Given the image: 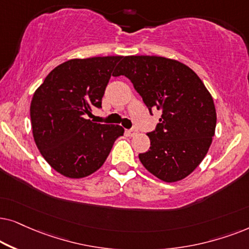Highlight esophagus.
Instances as JSON below:
<instances>
[{
	"instance_id": "obj_1",
	"label": "esophagus",
	"mask_w": 249,
	"mask_h": 249,
	"mask_svg": "<svg viewBox=\"0 0 249 249\" xmlns=\"http://www.w3.org/2000/svg\"><path fill=\"white\" fill-rule=\"evenodd\" d=\"M137 133H138L137 128H131V130H127V134L130 135V137H134Z\"/></svg>"
}]
</instances>
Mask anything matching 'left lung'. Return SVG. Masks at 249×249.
I'll return each instance as SVG.
<instances>
[{"label":"left lung","instance_id":"1","mask_svg":"<svg viewBox=\"0 0 249 249\" xmlns=\"http://www.w3.org/2000/svg\"><path fill=\"white\" fill-rule=\"evenodd\" d=\"M126 76L152 115L161 111L142 165L165 182L187 178L201 163L216 126L213 98L198 75L180 61L156 55L123 57L115 76Z\"/></svg>","mask_w":249,"mask_h":249}]
</instances>
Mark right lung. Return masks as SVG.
<instances>
[{"label":"right lung","mask_w":249,"mask_h":249,"mask_svg":"<svg viewBox=\"0 0 249 249\" xmlns=\"http://www.w3.org/2000/svg\"><path fill=\"white\" fill-rule=\"evenodd\" d=\"M123 57L71 59L59 65L35 91L31 104L33 137L50 166L65 177L81 178L94 173L107 159L119 125L90 119L101 108L105 90Z\"/></svg>","instance_id":"obj_1"}]
</instances>
